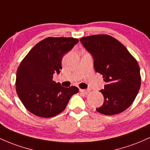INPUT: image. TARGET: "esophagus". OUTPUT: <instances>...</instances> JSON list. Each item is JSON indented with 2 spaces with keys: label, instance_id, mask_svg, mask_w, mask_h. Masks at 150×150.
Returning <instances> with one entry per match:
<instances>
[{
  "label": "esophagus",
  "instance_id": "1",
  "mask_svg": "<svg viewBox=\"0 0 150 150\" xmlns=\"http://www.w3.org/2000/svg\"><path fill=\"white\" fill-rule=\"evenodd\" d=\"M80 93H83V94H88L89 92H90V90H83V89H80Z\"/></svg>",
  "mask_w": 150,
  "mask_h": 150
}]
</instances>
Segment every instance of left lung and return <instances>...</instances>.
Returning <instances> with one entry per match:
<instances>
[{
  "label": "left lung",
  "mask_w": 150,
  "mask_h": 150,
  "mask_svg": "<svg viewBox=\"0 0 150 150\" xmlns=\"http://www.w3.org/2000/svg\"><path fill=\"white\" fill-rule=\"evenodd\" d=\"M94 59L95 71L103 75L107 84L100 90L105 101L98 112L119 114L135 99L141 85L138 62L120 41L108 35H95L80 38Z\"/></svg>",
  "instance_id": "left-lung-1"
}]
</instances>
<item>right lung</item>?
Masks as SVG:
<instances>
[{
    "mask_svg": "<svg viewBox=\"0 0 150 150\" xmlns=\"http://www.w3.org/2000/svg\"><path fill=\"white\" fill-rule=\"evenodd\" d=\"M78 41L73 38H47L36 44L21 61L16 73V92L31 113L45 118L56 116L78 93L77 87L64 88L52 80L53 74L62 70V57Z\"/></svg>",
    "mask_w": 150,
    "mask_h": 150,
    "instance_id": "1",
    "label": "right lung"
}]
</instances>
